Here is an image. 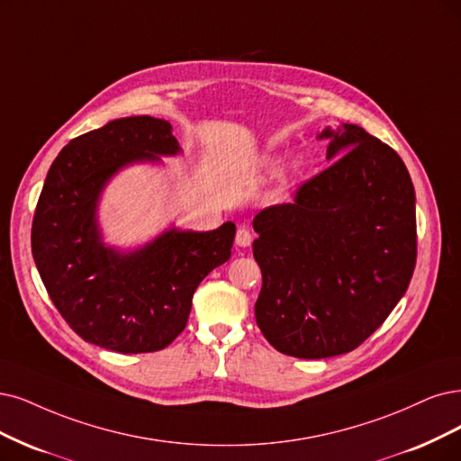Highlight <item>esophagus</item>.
Masks as SVG:
<instances>
[{
  "label": "esophagus",
  "instance_id": "34e87169",
  "mask_svg": "<svg viewBox=\"0 0 461 461\" xmlns=\"http://www.w3.org/2000/svg\"><path fill=\"white\" fill-rule=\"evenodd\" d=\"M235 243L240 247H249L252 243V233L247 228H240L235 233Z\"/></svg>",
  "mask_w": 461,
  "mask_h": 461
}]
</instances>
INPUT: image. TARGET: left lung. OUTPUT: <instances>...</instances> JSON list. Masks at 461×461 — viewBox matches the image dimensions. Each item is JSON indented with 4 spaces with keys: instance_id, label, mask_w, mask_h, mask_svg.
I'll return each instance as SVG.
<instances>
[{
    "instance_id": "8db88e82",
    "label": "left lung",
    "mask_w": 461,
    "mask_h": 461,
    "mask_svg": "<svg viewBox=\"0 0 461 461\" xmlns=\"http://www.w3.org/2000/svg\"><path fill=\"white\" fill-rule=\"evenodd\" d=\"M317 139L340 158L252 221L257 322L300 359L359 348L406 293L418 252L414 185L399 153L349 123Z\"/></svg>"
}]
</instances>
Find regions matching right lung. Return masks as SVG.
Returning a JSON list of instances; mask_svg holds the SVG:
<instances>
[{
    "label": "right lung",
    "mask_w": 461,
    "mask_h": 461,
    "mask_svg": "<svg viewBox=\"0 0 461 461\" xmlns=\"http://www.w3.org/2000/svg\"><path fill=\"white\" fill-rule=\"evenodd\" d=\"M178 151L165 119L123 117L70 140L49 168L32 254L49 298L85 342L117 353L165 349L184 330L199 283L231 257V221L204 233L170 230L129 254L100 241L104 184L132 161Z\"/></svg>",
    "instance_id": "add662e5"
}]
</instances>
